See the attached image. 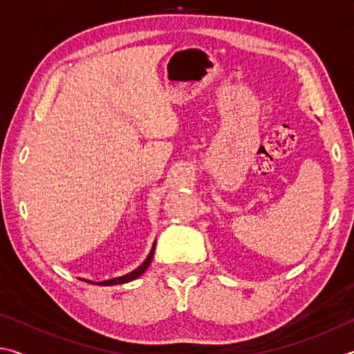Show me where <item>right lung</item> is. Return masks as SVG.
<instances>
[{
  "instance_id": "obj_1",
  "label": "right lung",
  "mask_w": 354,
  "mask_h": 354,
  "mask_svg": "<svg viewBox=\"0 0 354 354\" xmlns=\"http://www.w3.org/2000/svg\"><path fill=\"white\" fill-rule=\"evenodd\" d=\"M154 247H156V242L153 243V248L151 251H149V254L145 261H143V263L140 267H137L136 270L129 272L128 274H124V277H118V278H112V279H106V281H101V283H98L100 286H113V284H124V283H129V281H134L136 278H139L140 274L147 270V268L149 267V263H151V259H153V254H154ZM87 283H92V281H87ZM95 284V283H92Z\"/></svg>"
}]
</instances>
